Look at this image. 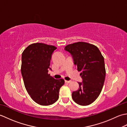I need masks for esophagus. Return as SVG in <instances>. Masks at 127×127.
<instances>
[{
  "label": "esophagus",
  "instance_id": "1",
  "mask_svg": "<svg viewBox=\"0 0 127 127\" xmlns=\"http://www.w3.org/2000/svg\"><path fill=\"white\" fill-rule=\"evenodd\" d=\"M65 82H66V83H70L71 82V81H70V80H69V81H66V80H65Z\"/></svg>",
  "mask_w": 127,
  "mask_h": 127
}]
</instances>
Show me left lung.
<instances>
[{
	"mask_svg": "<svg viewBox=\"0 0 127 127\" xmlns=\"http://www.w3.org/2000/svg\"><path fill=\"white\" fill-rule=\"evenodd\" d=\"M64 50L70 53L82 80L78 82L79 90L72 92V99L82 106L90 105L99 96L104 86L106 71L103 56L95 46L84 42L68 45Z\"/></svg>",
	"mask_w": 127,
	"mask_h": 127,
	"instance_id": "left-lung-1",
	"label": "left lung"
}]
</instances>
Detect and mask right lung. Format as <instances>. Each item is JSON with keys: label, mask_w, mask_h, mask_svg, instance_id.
I'll return each mask as SVG.
<instances>
[{"label": "right lung", "mask_w": 127, "mask_h": 127, "mask_svg": "<svg viewBox=\"0 0 127 127\" xmlns=\"http://www.w3.org/2000/svg\"><path fill=\"white\" fill-rule=\"evenodd\" d=\"M54 46L42 43L31 44L22 55L21 73L27 91L39 105L48 106L57 101L63 79H55L48 74Z\"/></svg>", "instance_id": "right-lung-1"}]
</instances>
